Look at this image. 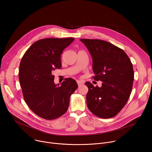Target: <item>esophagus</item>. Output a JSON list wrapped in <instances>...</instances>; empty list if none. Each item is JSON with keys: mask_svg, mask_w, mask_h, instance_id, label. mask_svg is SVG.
Instances as JSON below:
<instances>
[{"mask_svg": "<svg viewBox=\"0 0 152 152\" xmlns=\"http://www.w3.org/2000/svg\"><path fill=\"white\" fill-rule=\"evenodd\" d=\"M77 85L79 86H81V85H83V84H84V83L83 82V81H79V80H77Z\"/></svg>", "mask_w": 152, "mask_h": 152, "instance_id": "1", "label": "esophagus"}]
</instances>
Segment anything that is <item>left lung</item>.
<instances>
[{"label": "left lung", "mask_w": 152, "mask_h": 152, "mask_svg": "<svg viewBox=\"0 0 152 152\" xmlns=\"http://www.w3.org/2000/svg\"><path fill=\"white\" fill-rule=\"evenodd\" d=\"M92 58V68L97 81L102 87L90 82L86 95L87 105L91 112L101 118L116 116L126 104L134 81L132 64L123 50L105 41L81 39Z\"/></svg>", "instance_id": "obj_1"}]
</instances>
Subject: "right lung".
Masks as SVG:
<instances>
[{"label":"right lung","mask_w":152,"mask_h":152,"mask_svg":"<svg viewBox=\"0 0 152 152\" xmlns=\"http://www.w3.org/2000/svg\"><path fill=\"white\" fill-rule=\"evenodd\" d=\"M75 40L69 38H47L32 44L21 60L19 80L24 99L37 116L54 119L65 114L72 94L77 84L66 78L61 85L55 84L53 70L61 67V54Z\"/></svg>","instance_id":"1"}]
</instances>
